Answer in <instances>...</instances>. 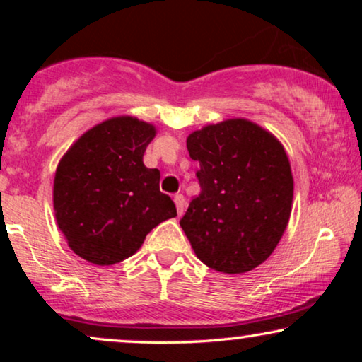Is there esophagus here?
Listing matches in <instances>:
<instances>
[{"label":"esophagus","mask_w":362,"mask_h":362,"mask_svg":"<svg viewBox=\"0 0 362 362\" xmlns=\"http://www.w3.org/2000/svg\"><path fill=\"white\" fill-rule=\"evenodd\" d=\"M175 204H176V209H177V214H182L185 212V206H186V199L182 194H176L175 196Z\"/></svg>","instance_id":"obj_1"}]
</instances>
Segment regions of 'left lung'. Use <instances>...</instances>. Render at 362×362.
<instances>
[{"label": "left lung", "instance_id": "1", "mask_svg": "<svg viewBox=\"0 0 362 362\" xmlns=\"http://www.w3.org/2000/svg\"><path fill=\"white\" fill-rule=\"evenodd\" d=\"M201 192L180 224L202 264L245 274L269 259L288 224L293 176L281 143L232 118L187 136Z\"/></svg>", "mask_w": 362, "mask_h": 362}]
</instances>
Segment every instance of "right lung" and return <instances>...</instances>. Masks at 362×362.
I'll use <instances>...</instances> for the list:
<instances>
[{
    "mask_svg": "<svg viewBox=\"0 0 362 362\" xmlns=\"http://www.w3.org/2000/svg\"><path fill=\"white\" fill-rule=\"evenodd\" d=\"M155 127L115 117L83 133L59 163L54 211L69 247L83 260L113 265L140 249L153 227L176 216L160 171L143 165Z\"/></svg>",
    "mask_w": 362,
    "mask_h": 362,
    "instance_id": "obj_1",
    "label": "right lung"
}]
</instances>
